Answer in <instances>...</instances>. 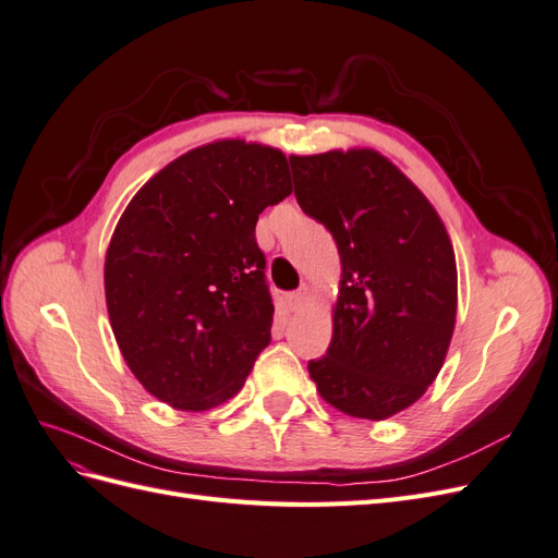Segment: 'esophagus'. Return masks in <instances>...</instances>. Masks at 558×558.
Here are the masks:
<instances>
[{"mask_svg":"<svg viewBox=\"0 0 558 558\" xmlns=\"http://www.w3.org/2000/svg\"><path fill=\"white\" fill-rule=\"evenodd\" d=\"M310 298H312V293H310V286H302L300 291H295V293H291L289 295V307L291 310H302L310 302Z\"/></svg>","mask_w":558,"mask_h":558,"instance_id":"1","label":"esophagus"}]
</instances>
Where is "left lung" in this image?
<instances>
[{"mask_svg": "<svg viewBox=\"0 0 558 558\" xmlns=\"http://www.w3.org/2000/svg\"><path fill=\"white\" fill-rule=\"evenodd\" d=\"M295 197L340 253V291L318 396L353 418L384 421L440 375L459 307V275L440 214L375 148L289 156Z\"/></svg>", "mask_w": 558, "mask_h": 558, "instance_id": "obj_1", "label": "left lung"}]
</instances>
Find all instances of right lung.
Here are the masks:
<instances>
[{"instance_id":"right-lung-1","label":"right lung","mask_w":558,"mask_h":558,"mask_svg":"<svg viewBox=\"0 0 558 558\" xmlns=\"http://www.w3.org/2000/svg\"><path fill=\"white\" fill-rule=\"evenodd\" d=\"M291 193L279 148L216 140L130 199L107 248L105 295L118 349L150 396L205 412L240 393L275 316L256 223Z\"/></svg>"}]
</instances>
